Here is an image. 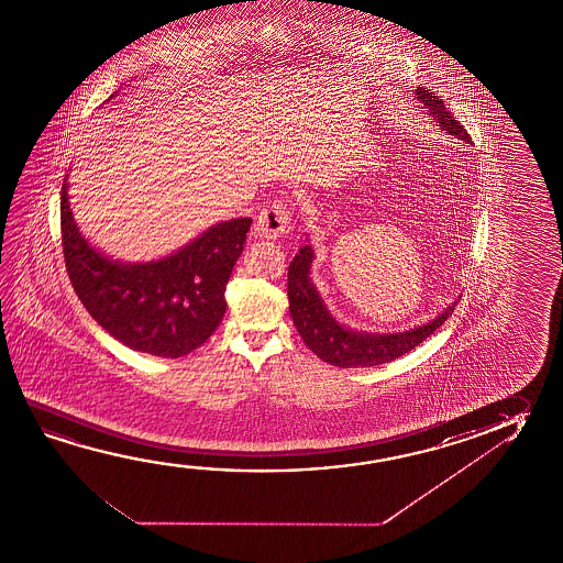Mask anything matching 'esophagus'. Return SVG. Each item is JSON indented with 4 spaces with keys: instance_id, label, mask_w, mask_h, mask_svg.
<instances>
[{
    "instance_id": "esophagus-1",
    "label": "esophagus",
    "mask_w": 563,
    "mask_h": 563,
    "mask_svg": "<svg viewBox=\"0 0 563 563\" xmlns=\"http://www.w3.org/2000/svg\"><path fill=\"white\" fill-rule=\"evenodd\" d=\"M255 233L258 238L277 240L290 231V213L286 212L285 206L280 202L271 203L263 212L258 213L255 222Z\"/></svg>"
}]
</instances>
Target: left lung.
Returning a JSON list of instances; mask_svg holds the SVG:
<instances>
[{
    "label": "left lung",
    "mask_w": 563,
    "mask_h": 563,
    "mask_svg": "<svg viewBox=\"0 0 563 563\" xmlns=\"http://www.w3.org/2000/svg\"><path fill=\"white\" fill-rule=\"evenodd\" d=\"M416 100L424 103L428 115H432L440 130L455 139L470 143V133L463 130L460 121L445 110L442 100L426 88H416ZM312 245H302L288 265V308L296 330L306 345L320 360L343 367H375L388 361L398 360L408 351L415 350L422 341L428 340L442 325L457 302H452L442 313H438L430 322L416 325L406 332L375 333L353 330L345 323L335 320L330 308L323 302L322 295L310 278L312 271Z\"/></svg>",
    "instance_id": "8db88e82"
}]
</instances>
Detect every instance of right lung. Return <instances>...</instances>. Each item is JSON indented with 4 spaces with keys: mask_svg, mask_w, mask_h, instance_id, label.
<instances>
[{
    "mask_svg": "<svg viewBox=\"0 0 563 563\" xmlns=\"http://www.w3.org/2000/svg\"><path fill=\"white\" fill-rule=\"evenodd\" d=\"M68 178V175H66ZM60 196L66 271L76 295L111 338L131 350L178 360L198 350L225 313V285L251 228V218L213 223L163 258L128 263L86 240Z\"/></svg>",
    "mask_w": 563,
    "mask_h": 563,
    "instance_id": "add662e5",
    "label": "right lung"
}]
</instances>
